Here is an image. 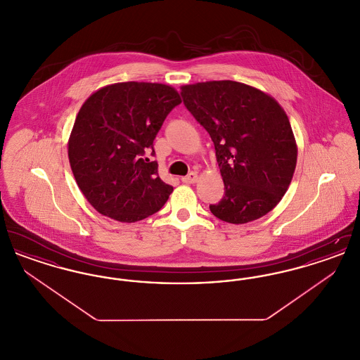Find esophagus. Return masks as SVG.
Instances as JSON below:
<instances>
[{
	"label": "esophagus",
	"mask_w": 360,
	"mask_h": 360,
	"mask_svg": "<svg viewBox=\"0 0 360 360\" xmlns=\"http://www.w3.org/2000/svg\"><path fill=\"white\" fill-rule=\"evenodd\" d=\"M198 181V174L197 172H190L186 176L182 178L184 184H195Z\"/></svg>",
	"instance_id": "34e87169"
}]
</instances>
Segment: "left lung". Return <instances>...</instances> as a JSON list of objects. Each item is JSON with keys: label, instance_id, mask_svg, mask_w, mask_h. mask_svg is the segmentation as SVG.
Instances as JSON below:
<instances>
[{"label": "left lung", "instance_id": "left-lung-1", "mask_svg": "<svg viewBox=\"0 0 360 360\" xmlns=\"http://www.w3.org/2000/svg\"><path fill=\"white\" fill-rule=\"evenodd\" d=\"M188 112L212 137L225 195L210 212L225 223L257 220L279 204L297 165V143L283 108L270 94L235 81L181 86Z\"/></svg>", "mask_w": 360, "mask_h": 360}]
</instances>
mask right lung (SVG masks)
<instances>
[{
  "mask_svg": "<svg viewBox=\"0 0 360 360\" xmlns=\"http://www.w3.org/2000/svg\"><path fill=\"white\" fill-rule=\"evenodd\" d=\"M181 103L172 86L119 82L98 89L81 106L68 144L70 166L98 213L135 223L166 204L172 186L144 154H155L156 134Z\"/></svg>",
  "mask_w": 360,
  "mask_h": 360,
  "instance_id": "1",
  "label": "right lung"
}]
</instances>
